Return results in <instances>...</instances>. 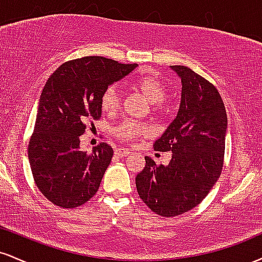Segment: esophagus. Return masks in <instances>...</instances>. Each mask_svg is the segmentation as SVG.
I'll use <instances>...</instances> for the list:
<instances>
[{
    "label": "esophagus",
    "mask_w": 262,
    "mask_h": 262,
    "mask_svg": "<svg viewBox=\"0 0 262 262\" xmlns=\"http://www.w3.org/2000/svg\"><path fill=\"white\" fill-rule=\"evenodd\" d=\"M114 154L118 156V158H123V156H128L129 154H130V151H129V149L119 148V149H117L116 151H114Z\"/></svg>",
    "instance_id": "esophagus-1"
}]
</instances>
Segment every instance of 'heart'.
I'll use <instances>...</instances> for the list:
<instances>
[{"label": "heart", "instance_id": "1", "mask_svg": "<svg viewBox=\"0 0 262 262\" xmlns=\"http://www.w3.org/2000/svg\"><path fill=\"white\" fill-rule=\"evenodd\" d=\"M130 85L135 90L143 93L148 100L151 102L154 110H159L162 106V101L166 97V85L159 79L158 76L151 74H144L135 76L130 80ZM121 104V93L118 87L112 85L104 90L101 97V106L104 112H116ZM116 135L122 140H133L134 138L144 137L148 134V127L143 123L127 119L114 128Z\"/></svg>", "mask_w": 262, "mask_h": 262}]
</instances>
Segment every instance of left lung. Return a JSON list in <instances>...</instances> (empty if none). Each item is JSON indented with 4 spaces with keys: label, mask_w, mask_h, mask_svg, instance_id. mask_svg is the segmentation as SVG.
I'll return each instance as SVG.
<instances>
[{
    "label": "left lung",
    "mask_w": 262,
    "mask_h": 262,
    "mask_svg": "<svg viewBox=\"0 0 262 262\" xmlns=\"http://www.w3.org/2000/svg\"><path fill=\"white\" fill-rule=\"evenodd\" d=\"M182 83L176 118L154 143L156 151H171L167 166L145 156L135 177L143 202L156 214L175 217L198 206L223 169L228 118L218 90L182 65L171 66Z\"/></svg>",
    "instance_id": "left-lung-1"
}]
</instances>
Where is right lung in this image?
I'll list each match as a JSON object with an SVG mask.
<instances>
[{"instance_id":"add662e5","label":"right lung","mask_w":262,"mask_h":262,"mask_svg":"<svg viewBox=\"0 0 262 262\" xmlns=\"http://www.w3.org/2000/svg\"><path fill=\"white\" fill-rule=\"evenodd\" d=\"M137 66L85 56L59 66L48 79L39 98L28 159L35 185L55 206H82L98 191L113 149L101 143L89 154L80 149V135L87 122L100 119L104 90Z\"/></svg>"}]
</instances>
